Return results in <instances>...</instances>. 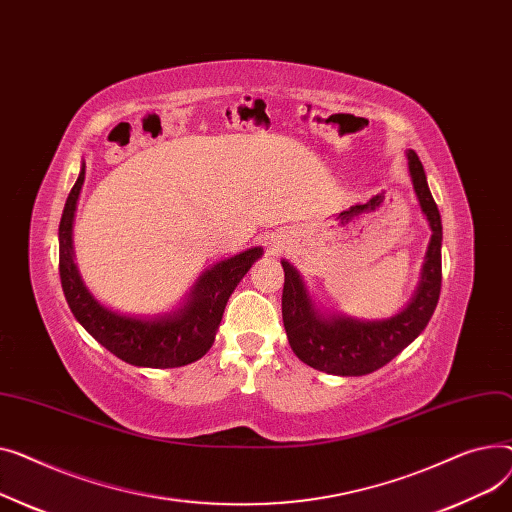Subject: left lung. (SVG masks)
<instances>
[{
    "mask_svg": "<svg viewBox=\"0 0 512 512\" xmlns=\"http://www.w3.org/2000/svg\"><path fill=\"white\" fill-rule=\"evenodd\" d=\"M409 173L424 215L432 227V242L426 254L422 283L411 304L388 320H353L345 316H320L297 270L281 262L285 285L281 297L283 324L293 353L314 370L335 376H364L397 357L430 322L442 285V221L438 206L430 194L424 165L409 150Z\"/></svg>",
    "mask_w": 512,
    "mask_h": 512,
    "instance_id": "left-lung-1",
    "label": "left lung"
}]
</instances>
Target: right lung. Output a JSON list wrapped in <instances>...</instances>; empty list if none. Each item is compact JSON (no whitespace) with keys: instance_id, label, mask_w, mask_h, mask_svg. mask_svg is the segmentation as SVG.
Segmentation results:
<instances>
[{"instance_id":"1","label":"right lung","mask_w":512,"mask_h":512,"mask_svg":"<svg viewBox=\"0 0 512 512\" xmlns=\"http://www.w3.org/2000/svg\"><path fill=\"white\" fill-rule=\"evenodd\" d=\"M82 182L84 165L59 221V279L72 314L105 349L132 366L179 368L196 362L213 345L229 295L262 256V248L246 250L206 270L184 310L155 320L115 314L86 291L72 258V221Z\"/></svg>"}]
</instances>
